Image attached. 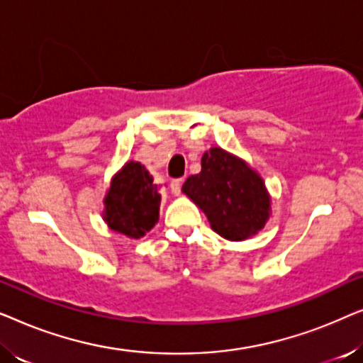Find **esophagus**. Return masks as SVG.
I'll list each match as a JSON object with an SVG mask.
<instances>
[{
  "instance_id": "esophagus-1",
  "label": "esophagus",
  "mask_w": 363,
  "mask_h": 363,
  "mask_svg": "<svg viewBox=\"0 0 363 363\" xmlns=\"http://www.w3.org/2000/svg\"><path fill=\"white\" fill-rule=\"evenodd\" d=\"M170 188H172L173 195L180 196V193H182V180H173V182L170 183Z\"/></svg>"
}]
</instances>
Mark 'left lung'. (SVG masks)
Here are the masks:
<instances>
[{"label":"left lung","mask_w":363,"mask_h":363,"mask_svg":"<svg viewBox=\"0 0 363 363\" xmlns=\"http://www.w3.org/2000/svg\"><path fill=\"white\" fill-rule=\"evenodd\" d=\"M182 191L228 241L257 235L271 216V195L259 173L221 147L203 153L201 172L188 177Z\"/></svg>","instance_id":"1"}]
</instances>
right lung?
<instances>
[{
	"label": "right lung",
	"instance_id": "1",
	"mask_svg": "<svg viewBox=\"0 0 363 363\" xmlns=\"http://www.w3.org/2000/svg\"><path fill=\"white\" fill-rule=\"evenodd\" d=\"M160 188L140 162L128 160L112 177L104 196L102 220L116 233L140 240L158 223Z\"/></svg>",
	"mask_w": 363,
	"mask_h": 363
}]
</instances>
